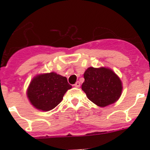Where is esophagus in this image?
I'll list each match as a JSON object with an SVG mask.
<instances>
[{"instance_id": "esophagus-1", "label": "esophagus", "mask_w": 150, "mask_h": 150, "mask_svg": "<svg viewBox=\"0 0 150 150\" xmlns=\"http://www.w3.org/2000/svg\"><path fill=\"white\" fill-rule=\"evenodd\" d=\"M74 86L75 87H76V88H79V87L80 86V83H79V81H77L76 83H75V84L74 85Z\"/></svg>"}]
</instances>
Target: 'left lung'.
Returning <instances> with one entry per match:
<instances>
[{
    "label": "left lung",
    "mask_w": 150,
    "mask_h": 150,
    "mask_svg": "<svg viewBox=\"0 0 150 150\" xmlns=\"http://www.w3.org/2000/svg\"><path fill=\"white\" fill-rule=\"evenodd\" d=\"M82 89L91 101L104 107L113 104L121 96V79L110 68L90 67L84 73Z\"/></svg>",
    "instance_id": "left-lung-1"
}]
</instances>
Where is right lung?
<instances>
[{
    "instance_id": "1",
    "label": "right lung",
    "mask_w": 150,
    "mask_h": 150,
    "mask_svg": "<svg viewBox=\"0 0 150 150\" xmlns=\"http://www.w3.org/2000/svg\"><path fill=\"white\" fill-rule=\"evenodd\" d=\"M71 88L65 76L55 72L39 74L30 81L27 96L36 109L49 111L62 101L66 91Z\"/></svg>"
}]
</instances>
